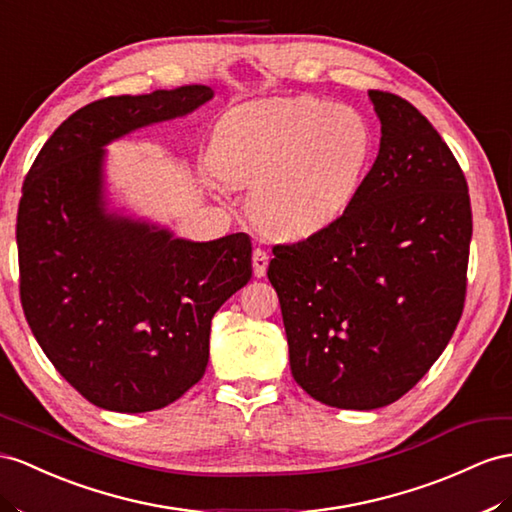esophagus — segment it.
Wrapping results in <instances>:
<instances>
[{"label": "esophagus", "instance_id": "1", "mask_svg": "<svg viewBox=\"0 0 512 512\" xmlns=\"http://www.w3.org/2000/svg\"><path fill=\"white\" fill-rule=\"evenodd\" d=\"M270 264V255L264 251V248H255L253 251V272L255 277H266V270Z\"/></svg>", "mask_w": 512, "mask_h": 512}]
</instances>
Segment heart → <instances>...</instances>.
<instances>
[{
    "label": "heart",
    "instance_id": "obj_1",
    "mask_svg": "<svg viewBox=\"0 0 512 512\" xmlns=\"http://www.w3.org/2000/svg\"><path fill=\"white\" fill-rule=\"evenodd\" d=\"M372 155V129L348 106L296 97L231 110L214 129L220 179L251 186L257 225L305 238L344 214Z\"/></svg>",
    "mask_w": 512,
    "mask_h": 512
}]
</instances>
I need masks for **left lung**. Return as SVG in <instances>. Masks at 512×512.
<instances>
[{
  "label": "left lung",
  "mask_w": 512,
  "mask_h": 512,
  "mask_svg": "<svg viewBox=\"0 0 512 512\" xmlns=\"http://www.w3.org/2000/svg\"><path fill=\"white\" fill-rule=\"evenodd\" d=\"M381 149L344 214L272 248L294 381L337 409H381L413 389L461 320L471 205L439 131L370 90Z\"/></svg>",
  "instance_id": "left-lung-1"
}]
</instances>
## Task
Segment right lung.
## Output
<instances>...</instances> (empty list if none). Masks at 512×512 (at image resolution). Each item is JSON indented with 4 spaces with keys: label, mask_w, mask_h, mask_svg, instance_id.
<instances>
[{
    "label": "right lung",
    "mask_w": 512,
    "mask_h": 512,
    "mask_svg": "<svg viewBox=\"0 0 512 512\" xmlns=\"http://www.w3.org/2000/svg\"><path fill=\"white\" fill-rule=\"evenodd\" d=\"M212 97L209 86L192 84L88 103L51 134L23 181L25 320L64 381L99 409L155 411L199 383L214 313L251 281L246 233L181 240L108 214L103 199L106 144Z\"/></svg>",
    "instance_id": "1"
}]
</instances>
